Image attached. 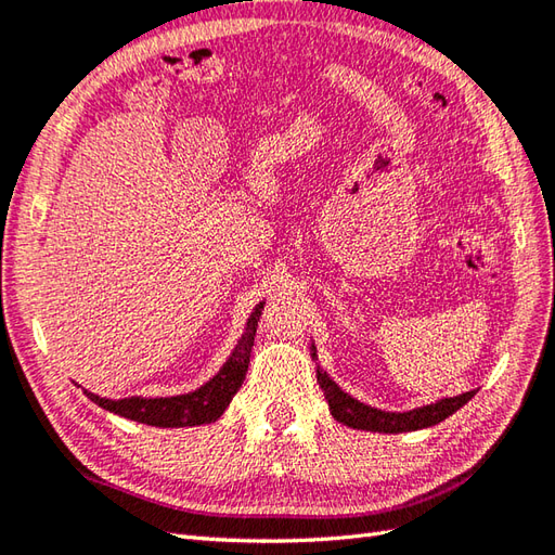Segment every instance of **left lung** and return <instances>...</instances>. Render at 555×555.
Listing matches in <instances>:
<instances>
[{"label": "left lung", "mask_w": 555, "mask_h": 555, "mask_svg": "<svg viewBox=\"0 0 555 555\" xmlns=\"http://www.w3.org/2000/svg\"><path fill=\"white\" fill-rule=\"evenodd\" d=\"M311 356L313 361H318L315 344H311ZM315 375H318V385L327 399L330 413L335 415V421L353 429H365V433L399 435V433H415V429L433 427V425H439L441 421H447L449 415L463 409V405L475 397V391H465V393H459V397L439 399L435 403L421 405V409L397 413V411H382V409H375V405H367L359 399H353L351 393L344 391L320 365L315 367Z\"/></svg>", "instance_id": "obj_1"}]
</instances>
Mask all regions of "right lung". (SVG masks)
Instances as JSON below:
<instances>
[{"instance_id": "obj_1", "label": "right lung", "mask_w": 555, "mask_h": 555, "mask_svg": "<svg viewBox=\"0 0 555 555\" xmlns=\"http://www.w3.org/2000/svg\"><path fill=\"white\" fill-rule=\"evenodd\" d=\"M263 304L266 301L256 304V309L251 311L249 320H246L244 335L240 337L237 347L232 349L230 359L199 389H194L190 393H178V397H156V399H146V397L106 399V397H96V393L88 389H82V393L96 405H102V409L108 413H116L120 417H128V421L144 423L152 427H194V425L214 423L225 413L232 397H235L246 377V367H249V356H251L258 318H261Z\"/></svg>"}]
</instances>
